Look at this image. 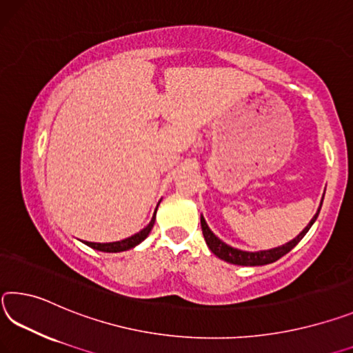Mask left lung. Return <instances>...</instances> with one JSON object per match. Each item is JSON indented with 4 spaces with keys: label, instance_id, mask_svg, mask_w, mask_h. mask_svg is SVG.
I'll list each match as a JSON object with an SVG mask.
<instances>
[{
    "label": "left lung",
    "instance_id": "left-lung-1",
    "mask_svg": "<svg viewBox=\"0 0 353 353\" xmlns=\"http://www.w3.org/2000/svg\"><path fill=\"white\" fill-rule=\"evenodd\" d=\"M322 200H323V197H322ZM321 206H322V203H321ZM321 206L314 214V217L310 221V223L302 230V233L296 236V238H294L292 241L286 242V244H283L280 247H275V248H270V250L245 252V250H241V248H234V247H231L228 244H225V242L222 239H219L217 236L212 233L211 228L208 227V223H206L203 216L200 217L201 231H203V238L206 241V245L210 247V250L214 253L217 258L223 259V261L231 263V264H238V265H264V264L275 263L276 259L285 256L288 252H291L292 248L296 247L300 241H302L303 236L307 234L308 230L311 228V225L316 222L317 216H319Z\"/></svg>",
    "mask_w": 353,
    "mask_h": 353
}]
</instances>
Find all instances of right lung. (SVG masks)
Segmentation results:
<instances>
[{
	"instance_id": "right-lung-1",
	"label": "right lung",
	"mask_w": 353,
	"mask_h": 353,
	"mask_svg": "<svg viewBox=\"0 0 353 353\" xmlns=\"http://www.w3.org/2000/svg\"><path fill=\"white\" fill-rule=\"evenodd\" d=\"M156 210H158V206H156ZM156 210L153 212L152 221H150L147 227L139 231V233L130 236V238L122 239V241H115V242H106V244H103V242H88V241H83V242L85 245L95 248V250L106 252V253H119V252L130 250V248H134L136 245L141 244V242L150 234V231H152L153 225H154V219H156Z\"/></svg>"
}]
</instances>
